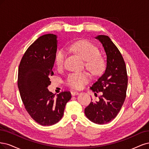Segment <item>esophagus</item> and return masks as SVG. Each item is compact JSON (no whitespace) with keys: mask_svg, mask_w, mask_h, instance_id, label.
Returning a JSON list of instances; mask_svg holds the SVG:
<instances>
[{"mask_svg":"<svg viewBox=\"0 0 149 149\" xmlns=\"http://www.w3.org/2000/svg\"><path fill=\"white\" fill-rule=\"evenodd\" d=\"M70 93H71V95L72 96H75V95H79V92H75V91H71Z\"/></svg>","mask_w":149,"mask_h":149,"instance_id":"34e87169","label":"esophagus"}]
</instances>
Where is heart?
Segmentation results:
<instances>
[{
  "mask_svg": "<svg viewBox=\"0 0 149 149\" xmlns=\"http://www.w3.org/2000/svg\"><path fill=\"white\" fill-rule=\"evenodd\" d=\"M70 49L85 61V67L94 75H98L103 70L104 64L99 56V50L92 43L87 40H81L71 45ZM66 54L64 50H59L54 57V62L57 68L64 66ZM90 80L87 72L72 73L68 75L66 84L69 87L80 89Z\"/></svg>",
  "mask_w": 149,
  "mask_h": 149,
  "instance_id": "1",
  "label": "heart"
}]
</instances>
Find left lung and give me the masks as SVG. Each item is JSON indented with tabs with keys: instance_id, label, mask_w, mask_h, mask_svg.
<instances>
[{
	"instance_id": "8db88e82",
	"label": "left lung",
	"mask_w": 149,
	"mask_h": 149,
	"mask_svg": "<svg viewBox=\"0 0 149 149\" xmlns=\"http://www.w3.org/2000/svg\"><path fill=\"white\" fill-rule=\"evenodd\" d=\"M102 43L107 55V68L90 89L103 92L98 102H91L85 109L87 118L94 123L107 124L116 117L126 97L127 75L125 62L121 52L106 35L95 37Z\"/></svg>"
}]
</instances>
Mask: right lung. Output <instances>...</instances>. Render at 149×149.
<instances>
[{
  "label": "right lung",
  "mask_w": 149,
  "mask_h": 149,
  "mask_svg": "<svg viewBox=\"0 0 149 149\" xmlns=\"http://www.w3.org/2000/svg\"><path fill=\"white\" fill-rule=\"evenodd\" d=\"M57 36L47 34L39 37L23 56L18 68V87L25 108L30 116L41 126H51L63 116L70 92L55 95L49 92V77L57 51Z\"/></svg>",
  "instance_id": "1"
}]
</instances>
